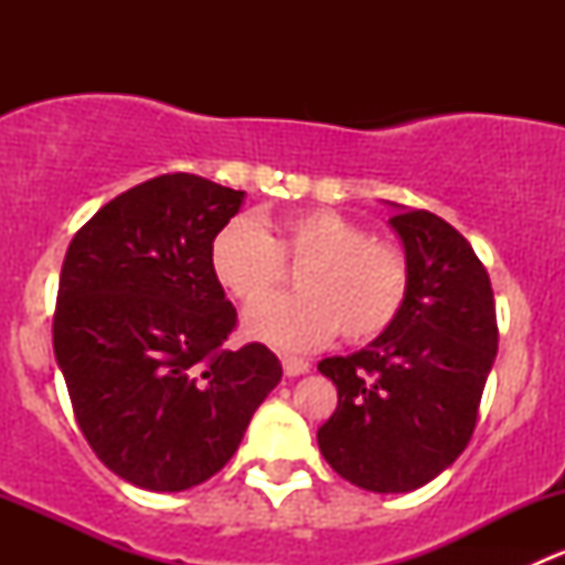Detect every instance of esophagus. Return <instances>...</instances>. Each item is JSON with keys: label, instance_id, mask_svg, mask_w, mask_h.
I'll use <instances>...</instances> for the list:
<instances>
[{"label": "esophagus", "instance_id": "obj_1", "mask_svg": "<svg viewBox=\"0 0 565 565\" xmlns=\"http://www.w3.org/2000/svg\"><path fill=\"white\" fill-rule=\"evenodd\" d=\"M281 366H284V374H287V377H300V374L309 372L311 363L303 361V358L284 355V358H281Z\"/></svg>", "mask_w": 565, "mask_h": 565}]
</instances>
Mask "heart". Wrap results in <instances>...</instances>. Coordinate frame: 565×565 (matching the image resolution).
<instances>
[{
  "mask_svg": "<svg viewBox=\"0 0 565 565\" xmlns=\"http://www.w3.org/2000/svg\"><path fill=\"white\" fill-rule=\"evenodd\" d=\"M284 259L306 265L303 295L254 306L246 330L284 350H311L339 330L347 341H372L402 315L409 295L407 254L335 210H298L273 221L270 235L232 221L210 246L215 278L243 303L267 298L284 281Z\"/></svg>",
  "mask_w": 565,
  "mask_h": 565,
  "instance_id": "heart-1",
  "label": "heart"
}]
</instances>
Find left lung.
<instances>
[{
    "instance_id": "left-lung-1",
    "label": "left lung",
    "mask_w": 565,
    "mask_h": 565,
    "mask_svg": "<svg viewBox=\"0 0 565 565\" xmlns=\"http://www.w3.org/2000/svg\"><path fill=\"white\" fill-rule=\"evenodd\" d=\"M388 224L409 262L407 303L369 347L319 361L339 407L317 443L341 478L398 494L440 476L470 443L498 319L487 267L448 221L398 207Z\"/></svg>"
}]
</instances>
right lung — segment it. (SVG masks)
<instances>
[{"label": "right lung", "mask_w": 565, "mask_h": 565, "mask_svg": "<svg viewBox=\"0 0 565 565\" xmlns=\"http://www.w3.org/2000/svg\"><path fill=\"white\" fill-rule=\"evenodd\" d=\"M246 191L161 174L104 204L71 241L54 355L98 459L150 492L207 481L281 380L265 344L226 350L235 306L210 265Z\"/></svg>", "instance_id": "right-lung-1"}]
</instances>
